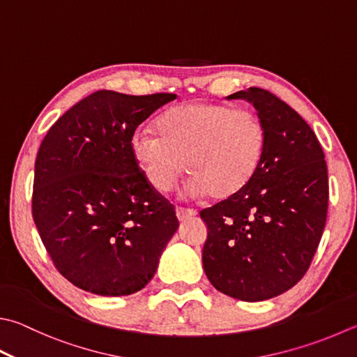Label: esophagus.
Returning a JSON list of instances; mask_svg holds the SVG:
<instances>
[{"instance_id": "obj_1", "label": "esophagus", "mask_w": 357, "mask_h": 357, "mask_svg": "<svg viewBox=\"0 0 357 357\" xmlns=\"http://www.w3.org/2000/svg\"><path fill=\"white\" fill-rule=\"evenodd\" d=\"M176 214H177V219H178L180 222H183V220H186V219L194 218L197 213L194 211V210H188V208L178 206V208H176Z\"/></svg>"}]
</instances>
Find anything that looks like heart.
<instances>
[{
    "instance_id": "heart-1",
    "label": "heart",
    "mask_w": 357,
    "mask_h": 357,
    "mask_svg": "<svg viewBox=\"0 0 357 357\" xmlns=\"http://www.w3.org/2000/svg\"><path fill=\"white\" fill-rule=\"evenodd\" d=\"M157 133L138 130L130 146L149 185L160 192L185 169L188 191L227 200L250 183L264 157L267 133L262 119L247 109L192 100L172 107L157 119Z\"/></svg>"
}]
</instances>
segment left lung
Here are the masks:
<instances>
[{
	"label": "left lung",
	"instance_id": "8db88e82",
	"mask_svg": "<svg viewBox=\"0 0 357 357\" xmlns=\"http://www.w3.org/2000/svg\"><path fill=\"white\" fill-rule=\"evenodd\" d=\"M245 99L262 119L267 143L244 190L200 211L208 236L204 271L219 292L262 301L294 287L311 266L328 213V169L317 137L271 91L250 86Z\"/></svg>",
	"mask_w": 357,
	"mask_h": 357
}]
</instances>
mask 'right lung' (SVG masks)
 <instances>
[{"label": "right lung", "mask_w": 357, "mask_h": 357, "mask_svg": "<svg viewBox=\"0 0 357 357\" xmlns=\"http://www.w3.org/2000/svg\"><path fill=\"white\" fill-rule=\"evenodd\" d=\"M176 98L99 90L40 144L32 218L57 271L86 292L141 291L177 231L174 206L146 180L130 146L137 127Z\"/></svg>", "instance_id": "1"}]
</instances>
